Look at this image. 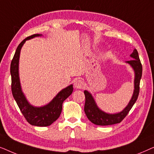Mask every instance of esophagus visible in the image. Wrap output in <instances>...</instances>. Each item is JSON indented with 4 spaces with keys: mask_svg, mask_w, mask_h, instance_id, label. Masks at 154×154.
I'll return each instance as SVG.
<instances>
[{
    "mask_svg": "<svg viewBox=\"0 0 154 154\" xmlns=\"http://www.w3.org/2000/svg\"><path fill=\"white\" fill-rule=\"evenodd\" d=\"M74 86L77 89H81L83 87V82L81 79H76L74 81Z\"/></svg>",
    "mask_w": 154,
    "mask_h": 154,
    "instance_id": "obj_1",
    "label": "esophagus"
}]
</instances>
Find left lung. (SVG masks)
<instances>
[{
    "label": "left lung",
    "instance_id": "1",
    "mask_svg": "<svg viewBox=\"0 0 154 154\" xmlns=\"http://www.w3.org/2000/svg\"><path fill=\"white\" fill-rule=\"evenodd\" d=\"M130 57L133 60L127 61L130 66L132 67L134 71V92L132 97L128 103V106L121 112L110 114L105 113L99 109L92 94L87 90L84 91L85 96V103L84 106V111L88 119L92 123L97 125H110L113 124L119 123L125 119V117L129 113L130 109L137 100L139 93H140V83L142 75V66L141 64L138 52L136 49L133 50V52L130 54Z\"/></svg>",
    "mask_w": 154,
    "mask_h": 154
}]
</instances>
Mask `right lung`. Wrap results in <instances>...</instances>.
<instances>
[{"mask_svg":"<svg viewBox=\"0 0 154 154\" xmlns=\"http://www.w3.org/2000/svg\"><path fill=\"white\" fill-rule=\"evenodd\" d=\"M40 35L41 34H33L26 38L17 48L10 64V74L12 78L11 89L13 97L27 122L32 125L46 127L51 125L60 117L62 112L63 102L71 95L73 89V85H70L61 90L49 104L41 107L33 106L26 100L22 91L19 77V60L20 51L26 41Z\"/></svg>","mask_w":154,"mask_h":154,"instance_id":"obj_1","label":"right lung"}]
</instances>
